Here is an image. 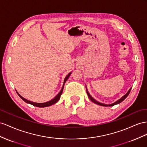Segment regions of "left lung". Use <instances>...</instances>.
Here are the masks:
<instances>
[{
    "mask_svg": "<svg viewBox=\"0 0 147 147\" xmlns=\"http://www.w3.org/2000/svg\"><path fill=\"white\" fill-rule=\"evenodd\" d=\"M131 88L129 90V91H128V92L125 94V95L121 97V98L119 99V100H117V101H115V102L112 103V104H109V105H107V104H102V103H100V102H97V101H96L94 99H93L92 97V96L89 94V93L88 92L87 89H86V92H87V94H88V97H89V98L90 99V100H91L92 101V102H93L94 103H95V104H97V105H99V106H106V107H107V106H114V105L120 104V102H122V101H123L124 99H125L128 96H129V93H130V90H131Z\"/></svg>",
    "mask_w": 147,
    "mask_h": 147,
    "instance_id": "obj_1",
    "label": "left lung"
}]
</instances>
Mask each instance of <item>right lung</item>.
<instances>
[{
	"mask_svg": "<svg viewBox=\"0 0 147 147\" xmlns=\"http://www.w3.org/2000/svg\"><path fill=\"white\" fill-rule=\"evenodd\" d=\"M71 73H72V72H70L69 73H68V74H67V76L65 77V80H64L63 84V87H62V88H61V91H59V92L58 94L57 95H56V96L54 97L53 99H52L51 100L48 101V102H43V103H37V102H32V101H30V100H27V99H25L24 97H22V96L20 94L18 93V92L17 91V90H16L17 93L18 94V95L19 96V97H20V98H21L22 100H24L25 102H27V103L30 104H32V105H33V106H36V107H45L50 106H51V105H53V104H55V103L57 102L59 100V99H60V97H61V95L62 94V92H63V91L64 86H65V82L67 81V79H68V78L70 76V75H71Z\"/></svg>",
	"mask_w": 147,
	"mask_h": 147,
	"instance_id": "add662e5",
	"label": "right lung"
}]
</instances>
